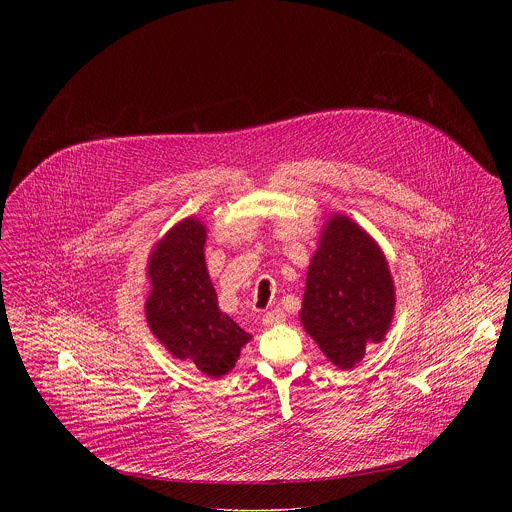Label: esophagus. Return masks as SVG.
Wrapping results in <instances>:
<instances>
[{"label": "esophagus", "instance_id": "esophagus-1", "mask_svg": "<svg viewBox=\"0 0 512 512\" xmlns=\"http://www.w3.org/2000/svg\"><path fill=\"white\" fill-rule=\"evenodd\" d=\"M264 325H278V323H284L286 321V315L282 309H274V311H268L264 317H262Z\"/></svg>", "mask_w": 512, "mask_h": 512}]
</instances>
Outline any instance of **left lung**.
<instances>
[{
  "instance_id": "8db88e82",
  "label": "left lung",
  "mask_w": 512,
  "mask_h": 512,
  "mask_svg": "<svg viewBox=\"0 0 512 512\" xmlns=\"http://www.w3.org/2000/svg\"><path fill=\"white\" fill-rule=\"evenodd\" d=\"M396 307L388 260L363 226L345 215L323 224L309 260L299 319L329 363L349 370L382 343Z\"/></svg>"
}]
</instances>
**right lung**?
I'll list each match as a JSON object with an SVG mask.
<instances>
[{
  "instance_id": "obj_1",
  "label": "right lung",
  "mask_w": 512,
  "mask_h": 512,
  "mask_svg": "<svg viewBox=\"0 0 512 512\" xmlns=\"http://www.w3.org/2000/svg\"><path fill=\"white\" fill-rule=\"evenodd\" d=\"M207 226L195 217L179 220L151 248L146 319L153 337L173 359L203 374H228L252 339L219 309L205 262Z\"/></svg>"
}]
</instances>
